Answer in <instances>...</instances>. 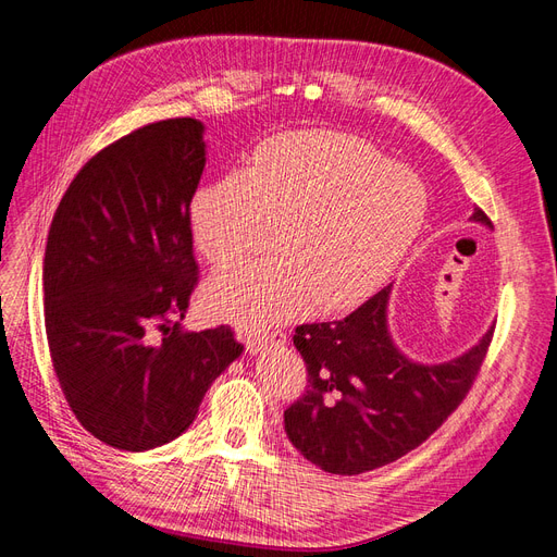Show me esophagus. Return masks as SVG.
Masks as SVG:
<instances>
[{
	"label": "esophagus",
	"mask_w": 557,
	"mask_h": 557,
	"mask_svg": "<svg viewBox=\"0 0 557 557\" xmlns=\"http://www.w3.org/2000/svg\"><path fill=\"white\" fill-rule=\"evenodd\" d=\"M286 343V333L282 331H273V333H265L261 337H249L247 339V351L249 354H259L263 349H273V347H282Z\"/></svg>",
	"instance_id": "obj_1"
}]
</instances>
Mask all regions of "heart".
I'll return each instance as SVG.
<instances>
[{
	"label": "heart",
	"mask_w": 557,
	"mask_h": 557,
	"mask_svg": "<svg viewBox=\"0 0 557 557\" xmlns=\"http://www.w3.org/2000/svg\"><path fill=\"white\" fill-rule=\"evenodd\" d=\"M428 220L419 175L368 143L335 132L282 134L240 173L194 194V245L214 265L255 252L277 231L273 257L233 265L208 284V308L261 333L317 302L337 312L398 271Z\"/></svg>",
	"instance_id": "b5f03b06"
}]
</instances>
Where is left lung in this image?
<instances>
[{
  "mask_svg": "<svg viewBox=\"0 0 557 557\" xmlns=\"http://www.w3.org/2000/svg\"><path fill=\"white\" fill-rule=\"evenodd\" d=\"M470 220L491 226L479 208ZM388 298L391 284L345 319L296 329L308 388L284 411V430L324 472L363 474L423 444L468 396L486 358L493 326L451 361H411L388 333Z\"/></svg>",
  "mask_w": 557,
  "mask_h": 557,
  "instance_id": "left-lung-1",
  "label": "left lung"
}]
</instances>
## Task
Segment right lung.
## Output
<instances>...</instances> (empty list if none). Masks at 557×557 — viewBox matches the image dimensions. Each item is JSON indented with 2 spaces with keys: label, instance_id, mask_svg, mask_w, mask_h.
Listing matches in <instances>:
<instances>
[{
  "label": "right lung",
  "instance_id": "right-lung-1",
  "mask_svg": "<svg viewBox=\"0 0 557 557\" xmlns=\"http://www.w3.org/2000/svg\"><path fill=\"white\" fill-rule=\"evenodd\" d=\"M203 132L175 117L115 140L78 171L48 231L52 368L81 425L122 451L181 437L243 354L228 326L181 329L199 282L189 203L206 166Z\"/></svg>",
  "mask_w": 557,
  "mask_h": 557
}]
</instances>
